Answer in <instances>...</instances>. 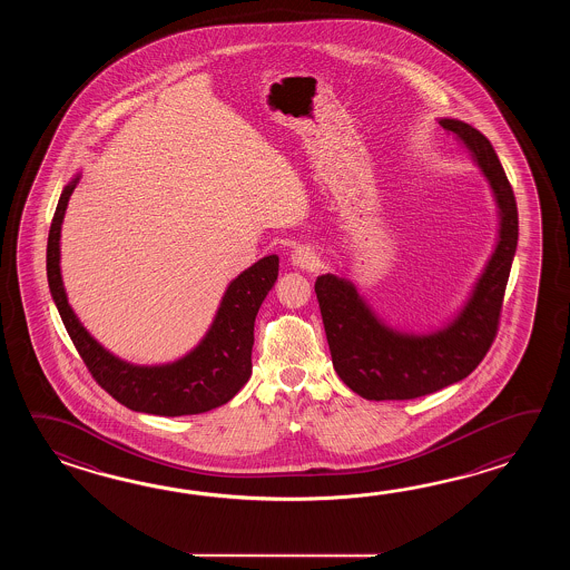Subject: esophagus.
<instances>
[{
    "label": "esophagus",
    "instance_id": "1",
    "mask_svg": "<svg viewBox=\"0 0 570 570\" xmlns=\"http://www.w3.org/2000/svg\"><path fill=\"white\" fill-rule=\"evenodd\" d=\"M291 265L293 267L302 268V271H314L320 265V256L315 253L312 246H297L293 253H291Z\"/></svg>",
    "mask_w": 570,
    "mask_h": 570
}]
</instances>
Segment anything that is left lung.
Wrapping results in <instances>:
<instances>
[{"mask_svg":"<svg viewBox=\"0 0 570 570\" xmlns=\"http://www.w3.org/2000/svg\"><path fill=\"white\" fill-rule=\"evenodd\" d=\"M440 126L469 148L491 185L499 214L495 250L461 312L446 326L413 334L387 326L354 283L320 275L315 295L326 327L332 364L364 400H415L471 375L491 348L509 271L518 248V206L491 142L466 121L440 118Z\"/></svg>","mask_w":570,"mask_h":570,"instance_id":"8db88e82","label":"left lung"}]
</instances>
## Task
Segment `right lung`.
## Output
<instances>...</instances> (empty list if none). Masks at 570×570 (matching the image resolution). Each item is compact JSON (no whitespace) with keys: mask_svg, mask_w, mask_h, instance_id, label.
Here are the masks:
<instances>
[{"mask_svg":"<svg viewBox=\"0 0 570 570\" xmlns=\"http://www.w3.org/2000/svg\"><path fill=\"white\" fill-rule=\"evenodd\" d=\"M81 173L62 189L50 224L47 246V277L50 295L62 324L73 340L89 373L109 395L132 412L153 415H195L209 412L244 387L253 373L255 317L279 275V256L261 258L232 281L219 302L218 312L206 336L175 363L140 366L126 363L97 342L69 305L61 277V226L69 197Z\"/></svg>","mask_w":570,"mask_h":570,"instance_id":"add662e5","label":"right lung"}]
</instances>
